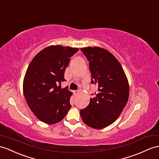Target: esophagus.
Returning <instances> with one entry per match:
<instances>
[{
	"mask_svg": "<svg viewBox=\"0 0 159 159\" xmlns=\"http://www.w3.org/2000/svg\"><path fill=\"white\" fill-rule=\"evenodd\" d=\"M78 92H79V90H74V91H73V94H77Z\"/></svg>",
	"mask_w": 159,
	"mask_h": 159,
	"instance_id": "1",
	"label": "esophagus"
}]
</instances>
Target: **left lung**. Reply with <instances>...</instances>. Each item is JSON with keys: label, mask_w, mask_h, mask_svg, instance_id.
I'll return each instance as SVG.
<instances>
[{"label": "left lung", "mask_w": 159, "mask_h": 159, "mask_svg": "<svg viewBox=\"0 0 159 159\" xmlns=\"http://www.w3.org/2000/svg\"><path fill=\"white\" fill-rule=\"evenodd\" d=\"M81 50L89 61L91 84L97 85L98 92L88 105L80 110V115L88 126L102 129L112 124L125 107L129 98L128 81L121 64L108 50L99 47Z\"/></svg>", "instance_id": "8db88e82"}]
</instances>
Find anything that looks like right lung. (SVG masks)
Returning <instances> with one entry per match:
<instances>
[{
    "mask_svg": "<svg viewBox=\"0 0 159 159\" xmlns=\"http://www.w3.org/2000/svg\"><path fill=\"white\" fill-rule=\"evenodd\" d=\"M78 48L50 46L34 57L25 73L24 94L36 117L48 124L61 121L70 109L71 92L61 88L65 69Z\"/></svg>",
    "mask_w": 159,
    "mask_h": 159,
    "instance_id": "add662e5",
    "label": "right lung"
}]
</instances>
